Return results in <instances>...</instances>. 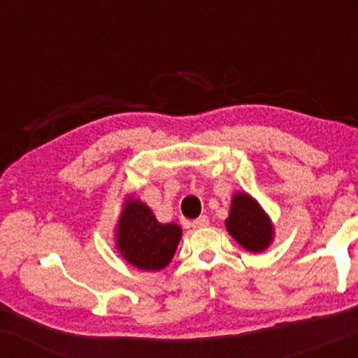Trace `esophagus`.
<instances>
[{"mask_svg": "<svg viewBox=\"0 0 358 358\" xmlns=\"http://www.w3.org/2000/svg\"><path fill=\"white\" fill-rule=\"evenodd\" d=\"M207 225H208V217L207 215H200L199 219H195L192 222L193 229H202V227H207Z\"/></svg>", "mask_w": 358, "mask_h": 358, "instance_id": "34e87169", "label": "esophagus"}]
</instances>
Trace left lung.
Returning <instances> with one entry per match:
<instances>
[{
	"label": "left lung",
	"instance_id": "1",
	"mask_svg": "<svg viewBox=\"0 0 358 358\" xmlns=\"http://www.w3.org/2000/svg\"><path fill=\"white\" fill-rule=\"evenodd\" d=\"M225 229L232 239L249 252H262L273 244L274 225L261 203L245 192L232 195Z\"/></svg>",
	"mask_w": 358,
	"mask_h": 358
}]
</instances>
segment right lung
Returning <instances> with one entry per match:
<instances>
[{"label":"right lung","mask_w":358,"mask_h":358,"mask_svg":"<svg viewBox=\"0 0 358 358\" xmlns=\"http://www.w3.org/2000/svg\"><path fill=\"white\" fill-rule=\"evenodd\" d=\"M182 239V227L162 224L145 202L127 195L114 229L116 249L126 262L141 271L166 268Z\"/></svg>","instance_id":"obj_1"}]
</instances>
